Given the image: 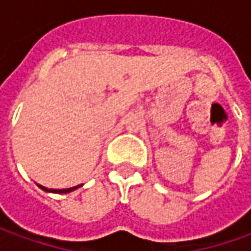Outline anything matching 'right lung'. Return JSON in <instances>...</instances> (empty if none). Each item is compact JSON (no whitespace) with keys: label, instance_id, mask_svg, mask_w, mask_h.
I'll return each mask as SVG.
<instances>
[{"label":"right lung","instance_id":"obj_1","mask_svg":"<svg viewBox=\"0 0 251 251\" xmlns=\"http://www.w3.org/2000/svg\"><path fill=\"white\" fill-rule=\"evenodd\" d=\"M39 186V188H42L43 191H46V193H54V194H67V193H71V191H74V190H76V188H79L82 184H79V186H75V187H71V188H61V190H55V188H47L44 187V186H42V184H37Z\"/></svg>","mask_w":251,"mask_h":251}]
</instances>
